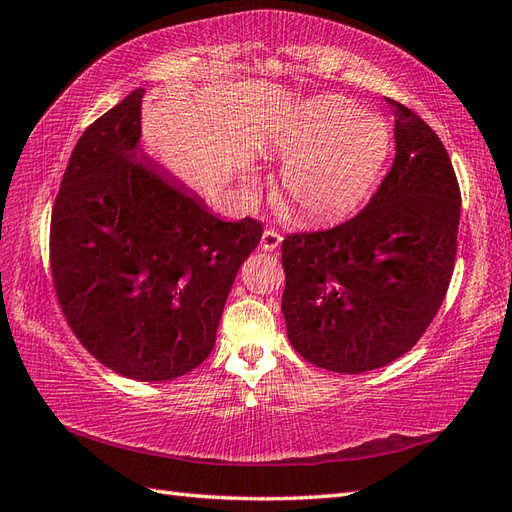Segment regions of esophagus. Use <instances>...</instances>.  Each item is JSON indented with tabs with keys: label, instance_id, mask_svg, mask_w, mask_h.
Wrapping results in <instances>:
<instances>
[{
	"label": "esophagus",
	"instance_id": "34e87169",
	"mask_svg": "<svg viewBox=\"0 0 512 512\" xmlns=\"http://www.w3.org/2000/svg\"><path fill=\"white\" fill-rule=\"evenodd\" d=\"M281 244V235L275 231V228H266L262 233V248L264 250H277V246Z\"/></svg>",
	"mask_w": 512,
	"mask_h": 512
}]
</instances>
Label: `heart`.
Segmentation results:
<instances>
[{"label": "heart", "instance_id": "obj_1", "mask_svg": "<svg viewBox=\"0 0 512 512\" xmlns=\"http://www.w3.org/2000/svg\"><path fill=\"white\" fill-rule=\"evenodd\" d=\"M389 127L374 112L356 110L341 96H317L277 138L288 160L281 193L310 220L350 213L372 191L389 154Z\"/></svg>", "mask_w": 512, "mask_h": 512}]
</instances>
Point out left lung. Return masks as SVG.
Segmentation results:
<instances>
[{"label": "left lung", "instance_id": "8db88e82", "mask_svg": "<svg viewBox=\"0 0 512 512\" xmlns=\"http://www.w3.org/2000/svg\"><path fill=\"white\" fill-rule=\"evenodd\" d=\"M396 158L374 198L328 231L288 235V341L312 365L363 374L418 343L447 295L458 253L460 187L436 132L389 101Z\"/></svg>", "mask_w": 512, "mask_h": 512}]
</instances>
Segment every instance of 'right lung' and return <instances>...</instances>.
<instances>
[{
    "label": "right lung",
    "mask_w": 512,
    "mask_h": 512,
    "mask_svg": "<svg viewBox=\"0 0 512 512\" xmlns=\"http://www.w3.org/2000/svg\"><path fill=\"white\" fill-rule=\"evenodd\" d=\"M145 90L76 143L50 222L54 290L85 350L125 378L162 383L215 345L257 220L226 222L140 149Z\"/></svg>",
    "instance_id": "1"
}]
</instances>
